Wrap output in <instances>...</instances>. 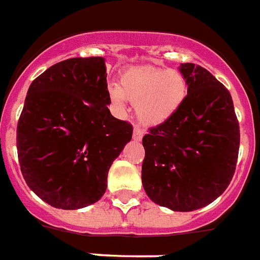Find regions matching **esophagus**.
Returning <instances> with one entry per match:
<instances>
[{"label": "esophagus", "mask_w": 260, "mask_h": 260, "mask_svg": "<svg viewBox=\"0 0 260 260\" xmlns=\"http://www.w3.org/2000/svg\"><path fill=\"white\" fill-rule=\"evenodd\" d=\"M142 136H143V132H142L138 126H135V129H134V139H135V141H141Z\"/></svg>", "instance_id": "esophagus-1"}]
</instances>
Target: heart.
I'll return each instance as SVG.
<instances>
[{
	"label": "heart",
	"instance_id": "1",
	"mask_svg": "<svg viewBox=\"0 0 260 260\" xmlns=\"http://www.w3.org/2000/svg\"><path fill=\"white\" fill-rule=\"evenodd\" d=\"M114 106L124 108L125 100L135 103L138 119L158 125L174 115L188 96V82L180 71L160 67H132L119 75L118 85L108 86Z\"/></svg>",
	"mask_w": 260,
	"mask_h": 260
}]
</instances>
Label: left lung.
<instances>
[{
	"label": "left lung",
	"instance_id": "8db88e82",
	"mask_svg": "<svg viewBox=\"0 0 260 260\" xmlns=\"http://www.w3.org/2000/svg\"><path fill=\"white\" fill-rule=\"evenodd\" d=\"M188 96L177 113L143 136L142 184L174 212H192L221 195L235 173L240 125L230 91L207 69L180 67Z\"/></svg>",
	"mask_w": 260,
	"mask_h": 260
}]
</instances>
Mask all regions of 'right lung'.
Listing matches in <instances>:
<instances>
[{"label": "right lung", "mask_w": 260, "mask_h": 260, "mask_svg": "<svg viewBox=\"0 0 260 260\" xmlns=\"http://www.w3.org/2000/svg\"><path fill=\"white\" fill-rule=\"evenodd\" d=\"M103 57L69 58L31 82L16 128L22 175L40 199L74 210L96 203L132 138L111 115Z\"/></svg>", "instance_id": "1"}]
</instances>
